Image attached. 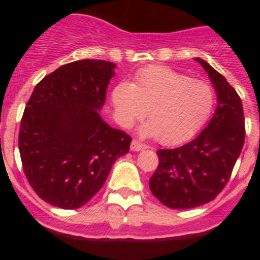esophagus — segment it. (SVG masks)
Wrapping results in <instances>:
<instances>
[{"label": "esophagus", "mask_w": 260, "mask_h": 260, "mask_svg": "<svg viewBox=\"0 0 260 260\" xmlns=\"http://www.w3.org/2000/svg\"><path fill=\"white\" fill-rule=\"evenodd\" d=\"M147 146L146 144L141 143V142L138 141H133L132 144H130V150L132 151H142V150H146Z\"/></svg>", "instance_id": "obj_1"}]
</instances>
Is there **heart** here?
<instances>
[{
  "label": "heart",
  "mask_w": 260,
  "mask_h": 260,
  "mask_svg": "<svg viewBox=\"0 0 260 260\" xmlns=\"http://www.w3.org/2000/svg\"><path fill=\"white\" fill-rule=\"evenodd\" d=\"M113 104L119 122L130 126L144 117L147 137L158 135L164 144L189 141L207 122L215 104V93L207 82L164 66H150L135 75L134 82L117 84Z\"/></svg>",
  "instance_id": "obj_1"
}]
</instances>
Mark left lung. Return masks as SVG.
<instances>
[{"label":"left lung","instance_id":"1","mask_svg":"<svg viewBox=\"0 0 260 260\" xmlns=\"http://www.w3.org/2000/svg\"><path fill=\"white\" fill-rule=\"evenodd\" d=\"M208 73L217 107L208 125L190 143L158 150V167L150 189L174 210L199 207L219 195L229 181L245 142V117L240 96L204 59L194 58Z\"/></svg>","mask_w":260,"mask_h":260}]
</instances>
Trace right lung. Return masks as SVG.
Instances as JSON below:
<instances>
[{
	"mask_svg": "<svg viewBox=\"0 0 260 260\" xmlns=\"http://www.w3.org/2000/svg\"><path fill=\"white\" fill-rule=\"evenodd\" d=\"M116 63L80 59L36 84L19 130L23 169L32 189L54 207L74 210L102 189L132 138L100 116Z\"/></svg>",
	"mask_w": 260,
	"mask_h": 260,
	"instance_id": "obj_1",
	"label": "right lung"
}]
</instances>
